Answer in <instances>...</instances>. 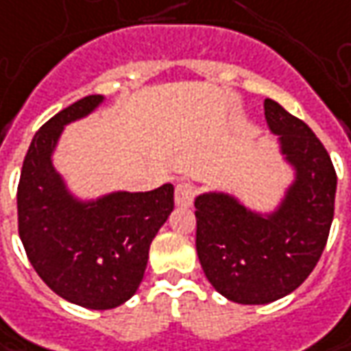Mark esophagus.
<instances>
[{
	"label": "esophagus",
	"mask_w": 351,
	"mask_h": 351,
	"mask_svg": "<svg viewBox=\"0 0 351 351\" xmlns=\"http://www.w3.org/2000/svg\"><path fill=\"white\" fill-rule=\"evenodd\" d=\"M196 196V186L190 182H178L175 188V204L178 208H188L192 206Z\"/></svg>",
	"instance_id": "esophagus-1"
}]
</instances>
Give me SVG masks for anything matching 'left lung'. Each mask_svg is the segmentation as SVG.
<instances>
[{
	"label": "left lung",
	"mask_w": 351,
	"mask_h": 351,
	"mask_svg": "<svg viewBox=\"0 0 351 351\" xmlns=\"http://www.w3.org/2000/svg\"><path fill=\"white\" fill-rule=\"evenodd\" d=\"M266 124L291 180L270 210L239 194L208 190L194 199L196 250L213 289L233 303L266 305L295 291L315 270L334 217L336 173L313 130L264 101Z\"/></svg>",
	"instance_id": "8db88e82"
}]
</instances>
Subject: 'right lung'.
Wrapping results in <instances>:
<instances>
[{
  "mask_svg": "<svg viewBox=\"0 0 351 351\" xmlns=\"http://www.w3.org/2000/svg\"><path fill=\"white\" fill-rule=\"evenodd\" d=\"M104 101L89 95L34 134L17 190L19 235L32 268L62 299L93 311L120 307L138 291L152 241L175 208L171 182L149 192L112 190L83 198L56 169L67 124Z\"/></svg>",
  "mask_w": 351,
  "mask_h": 351,
  "instance_id": "add662e5",
  "label": "right lung"
}]
</instances>
